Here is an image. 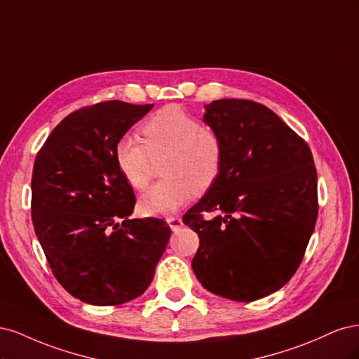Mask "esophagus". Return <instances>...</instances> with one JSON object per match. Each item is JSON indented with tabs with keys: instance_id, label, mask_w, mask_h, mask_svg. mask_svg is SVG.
I'll return each mask as SVG.
<instances>
[{
	"instance_id": "esophagus-1",
	"label": "esophagus",
	"mask_w": 359,
	"mask_h": 359,
	"mask_svg": "<svg viewBox=\"0 0 359 359\" xmlns=\"http://www.w3.org/2000/svg\"><path fill=\"white\" fill-rule=\"evenodd\" d=\"M167 224L170 225V228L172 231H177L183 225L182 217H179V216H170V217H167Z\"/></svg>"
}]
</instances>
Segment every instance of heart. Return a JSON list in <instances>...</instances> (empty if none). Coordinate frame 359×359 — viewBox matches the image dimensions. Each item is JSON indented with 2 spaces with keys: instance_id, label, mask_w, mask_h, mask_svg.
I'll list each match as a JSON object with an SVG mask.
<instances>
[{
  "instance_id": "obj_1",
  "label": "heart",
  "mask_w": 359,
  "mask_h": 359,
  "mask_svg": "<svg viewBox=\"0 0 359 359\" xmlns=\"http://www.w3.org/2000/svg\"><path fill=\"white\" fill-rule=\"evenodd\" d=\"M144 143L122 137L114 146V163L134 189L147 188L156 163H164L167 180L142 195L138 207L144 215L170 216L205 192L219 177L224 161L221 137L187 111L167 106L142 126Z\"/></svg>"
}]
</instances>
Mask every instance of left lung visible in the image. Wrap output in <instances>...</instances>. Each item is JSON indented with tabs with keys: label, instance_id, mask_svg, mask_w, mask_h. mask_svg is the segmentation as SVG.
Returning <instances> with one entry per match:
<instances>
[{
	"label": "left lung",
	"instance_id": "obj_1",
	"mask_svg": "<svg viewBox=\"0 0 359 359\" xmlns=\"http://www.w3.org/2000/svg\"><path fill=\"white\" fill-rule=\"evenodd\" d=\"M204 122L221 137L224 161L213 187L183 215L200 238L192 270L207 291L255 302L285 286L304 258L318 217L313 155L255 101L216 100Z\"/></svg>",
	"mask_w": 359,
	"mask_h": 359
}]
</instances>
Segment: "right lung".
<instances>
[{"label": "right lung", "mask_w": 359, "mask_h": 359, "mask_svg": "<svg viewBox=\"0 0 359 359\" xmlns=\"http://www.w3.org/2000/svg\"><path fill=\"white\" fill-rule=\"evenodd\" d=\"M152 107L114 100L79 109L34 161V229L56 280L83 303L140 297L170 240L163 219H130L135 195L114 163L119 138Z\"/></svg>", "instance_id": "add662e5"}]
</instances>
